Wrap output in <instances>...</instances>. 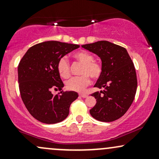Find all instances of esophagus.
<instances>
[{
    "label": "esophagus",
    "instance_id": "obj_1",
    "mask_svg": "<svg viewBox=\"0 0 159 159\" xmlns=\"http://www.w3.org/2000/svg\"><path fill=\"white\" fill-rule=\"evenodd\" d=\"M79 96H81V97H82V98L87 97V94H86V93H80Z\"/></svg>",
    "mask_w": 159,
    "mask_h": 159
}]
</instances>
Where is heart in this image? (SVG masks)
I'll return each mask as SVG.
<instances>
[{"instance_id":"b5f03b06","label":"heart","mask_w":159,"mask_h":159,"mask_svg":"<svg viewBox=\"0 0 159 159\" xmlns=\"http://www.w3.org/2000/svg\"><path fill=\"white\" fill-rule=\"evenodd\" d=\"M74 57L83 64L79 77L72 78L66 82V87L69 90L81 92L90 84V78L98 79L102 74V66L99 63L93 61V56L87 52H78L74 54ZM58 74L63 78L70 76V66L66 57L60 58L57 63Z\"/></svg>"}]
</instances>
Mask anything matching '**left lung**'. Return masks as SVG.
<instances>
[{
  "label": "left lung",
  "mask_w": 159,
  "mask_h": 159,
  "mask_svg": "<svg viewBox=\"0 0 159 159\" xmlns=\"http://www.w3.org/2000/svg\"><path fill=\"white\" fill-rule=\"evenodd\" d=\"M102 61V74L94 87L102 90L91 96L96 104L90 113L101 122H112L126 113L134 101L137 75L134 63L127 50L108 41H98L81 45Z\"/></svg>",
  "instance_id": "left-lung-1"
}]
</instances>
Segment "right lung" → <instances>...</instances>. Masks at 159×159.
<instances>
[{"instance_id": "right-lung-1", "label": "right lung", "mask_w": 159, "mask_h": 159, "mask_svg": "<svg viewBox=\"0 0 159 159\" xmlns=\"http://www.w3.org/2000/svg\"><path fill=\"white\" fill-rule=\"evenodd\" d=\"M80 45L58 41H47L30 47L18 66L19 90L25 107L35 119L54 124L68 116L69 107L78 97L74 91L52 90L64 87L57 70L60 58L78 48Z\"/></svg>"}]
</instances>
